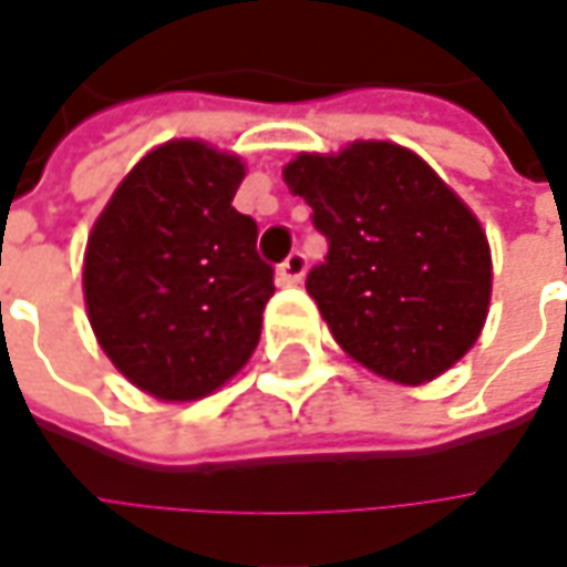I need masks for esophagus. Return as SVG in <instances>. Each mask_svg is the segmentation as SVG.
Listing matches in <instances>:
<instances>
[{
    "label": "esophagus",
    "instance_id": "obj_1",
    "mask_svg": "<svg viewBox=\"0 0 567 567\" xmlns=\"http://www.w3.org/2000/svg\"><path fill=\"white\" fill-rule=\"evenodd\" d=\"M277 277H280V284H287V287L302 284V277H306V255H302V251H290L287 261L277 268Z\"/></svg>",
    "mask_w": 567,
    "mask_h": 567
}]
</instances>
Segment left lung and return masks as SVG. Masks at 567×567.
I'll use <instances>...</instances> for the list:
<instances>
[{"label": "left lung", "instance_id": "8db88e82", "mask_svg": "<svg viewBox=\"0 0 567 567\" xmlns=\"http://www.w3.org/2000/svg\"><path fill=\"white\" fill-rule=\"evenodd\" d=\"M284 183L328 239L306 290L353 360L381 379L425 384L476 343L489 312V243L423 157L353 142L299 154Z\"/></svg>", "mask_w": 567, "mask_h": 567}]
</instances>
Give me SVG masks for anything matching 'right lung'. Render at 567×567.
Listing matches in <instances>:
<instances>
[{
	"instance_id": "right-lung-1",
	"label": "right lung",
	"mask_w": 567,
	"mask_h": 567,
	"mask_svg": "<svg viewBox=\"0 0 567 567\" xmlns=\"http://www.w3.org/2000/svg\"><path fill=\"white\" fill-rule=\"evenodd\" d=\"M236 154L166 142L144 154L87 236L84 302L103 353L161 401H198L255 353L274 268L233 207Z\"/></svg>"
}]
</instances>
